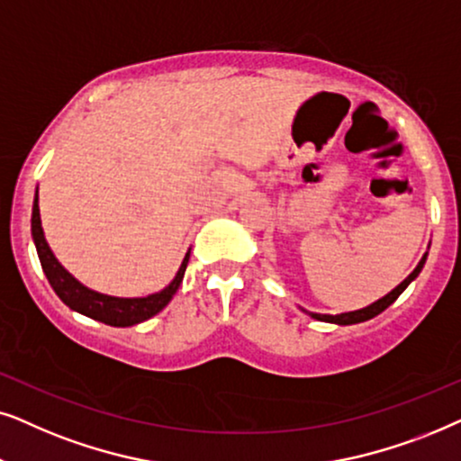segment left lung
<instances>
[{"instance_id": "1", "label": "left lung", "mask_w": 461, "mask_h": 461, "mask_svg": "<svg viewBox=\"0 0 461 461\" xmlns=\"http://www.w3.org/2000/svg\"><path fill=\"white\" fill-rule=\"evenodd\" d=\"M426 257H428V253L421 257V261L417 263V267L413 269V272H411L407 278H404L401 285H398L394 291H390L388 294H385V297H382V299H377L375 303H371V305H366V308H363V310H356V312H346V314H337V316H330V314H314V312H308V310H303V312H308V314L312 316V318H316V321H322V322H333V324H356V322H365V321H371V318H375L377 314H382V312L388 308V305H392L398 299V294H401L404 288H407L411 282H413L417 276H420V272H421V267H423V263H426Z\"/></svg>"}]
</instances>
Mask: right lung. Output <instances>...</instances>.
<instances>
[{"label":"right lung","mask_w":461,"mask_h":461,"mask_svg":"<svg viewBox=\"0 0 461 461\" xmlns=\"http://www.w3.org/2000/svg\"><path fill=\"white\" fill-rule=\"evenodd\" d=\"M31 234H33L35 249H38V257L44 269L48 282L54 288V293L59 294L60 302L69 305L71 310L79 312V314L92 318V321L105 322L109 327H132L147 321V318L156 316L159 310H164L168 305L176 288L181 286L183 276H185V267L189 261V253L183 259L179 272H176L175 280L164 288V291L147 294V297H109V294L90 291L84 285L73 278L67 269L57 261V257L52 255L50 247H48L44 230H41V219H40V204H38V194L33 200V214H31Z\"/></svg>","instance_id":"add662e5"}]
</instances>
